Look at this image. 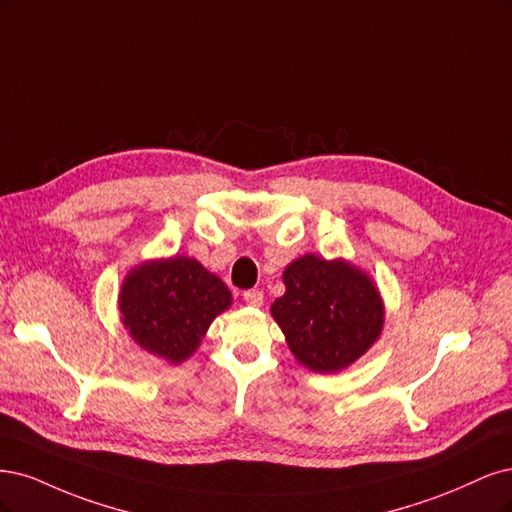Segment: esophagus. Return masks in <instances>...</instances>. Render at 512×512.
Wrapping results in <instances>:
<instances>
[{
	"mask_svg": "<svg viewBox=\"0 0 512 512\" xmlns=\"http://www.w3.org/2000/svg\"><path fill=\"white\" fill-rule=\"evenodd\" d=\"M244 302L249 304V306H261L263 304V291L261 289L244 291Z\"/></svg>",
	"mask_w": 512,
	"mask_h": 512,
	"instance_id": "34e87169",
	"label": "esophagus"
}]
</instances>
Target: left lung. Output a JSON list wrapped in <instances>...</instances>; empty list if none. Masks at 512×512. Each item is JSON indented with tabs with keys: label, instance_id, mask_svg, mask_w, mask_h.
I'll list each match as a JSON object with an SVG mask.
<instances>
[{
	"label": "left lung",
	"instance_id": "1",
	"mask_svg": "<svg viewBox=\"0 0 512 512\" xmlns=\"http://www.w3.org/2000/svg\"><path fill=\"white\" fill-rule=\"evenodd\" d=\"M283 278L287 291L272 304V315L306 368L338 372L364 355L381 334V295L349 263L304 255Z\"/></svg>",
	"mask_w": 512,
	"mask_h": 512
}]
</instances>
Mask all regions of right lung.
Here are the masks:
<instances>
[{"instance_id": "add662e5", "label": "right lung", "mask_w": 512, "mask_h": 512, "mask_svg": "<svg viewBox=\"0 0 512 512\" xmlns=\"http://www.w3.org/2000/svg\"><path fill=\"white\" fill-rule=\"evenodd\" d=\"M121 315L134 340L180 364L200 344L212 319L232 304L219 276L189 257L144 263L121 289Z\"/></svg>"}]
</instances>
